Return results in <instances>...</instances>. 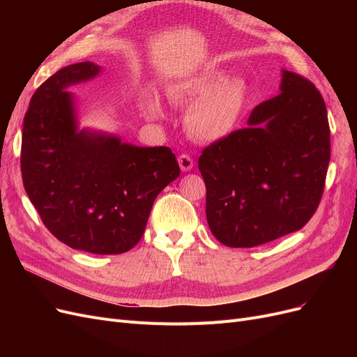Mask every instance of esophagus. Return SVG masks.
<instances>
[{
    "instance_id": "34e87169",
    "label": "esophagus",
    "mask_w": 357,
    "mask_h": 357,
    "mask_svg": "<svg viewBox=\"0 0 357 357\" xmlns=\"http://www.w3.org/2000/svg\"><path fill=\"white\" fill-rule=\"evenodd\" d=\"M178 165L183 172H188L193 168V159L189 155H181L178 156Z\"/></svg>"
}]
</instances>
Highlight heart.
I'll list each match as a JSON object with an SVG mask.
<instances>
[{"label": "heart", "mask_w": 357, "mask_h": 357, "mask_svg": "<svg viewBox=\"0 0 357 357\" xmlns=\"http://www.w3.org/2000/svg\"><path fill=\"white\" fill-rule=\"evenodd\" d=\"M250 93L244 75H229L222 68H207L168 84V100L174 105L193 104L186 114L188 131L201 142L215 143L232 134L238 125ZM146 114L156 117L160 105L144 102Z\"/></svg>", "instance_id": "obj_1"}]
</instances>
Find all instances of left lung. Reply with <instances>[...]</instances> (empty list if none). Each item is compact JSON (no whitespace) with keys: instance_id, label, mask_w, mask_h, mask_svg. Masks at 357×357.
<instances>
[{"instance_id":"obj_1","label":"left lung","mask_w":357,"mask_h":357,"mask_svg":"<svg viewBox=\"0 0 357 357\" xmlns=\"http://www.w3.org/2000/svg\"><path fill=\"white\" fill-rule=\"evenodd\" d=\"M331 159L325 101L316 86L282 70L280 93L247 128L202 150L210 231L228 247H255L299 231L316 213Z\"/></svg>"}]
</instances>
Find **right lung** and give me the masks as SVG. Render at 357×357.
Listing matches in <instances>:
<instances>
[{
    "label": "right lung",
    "instance_id": "add662e5",
    "mask_svg": "<svg viewBox=\"0 0 357 357\" xmlns=\"http://www.w3.org/2000/svg\"><path fill=\"white\" fill-rule=\"evenodd\" d=\"M102 71L93 62L59 70L32 95L24 119V188L46 228L74 250L121 255L142 240L159 193L180 176L171 149L139 147L79 128L67 89Z\"/></svg>",
    "mask_w": 357,
    "mask_h": 357
}]
</instances>
